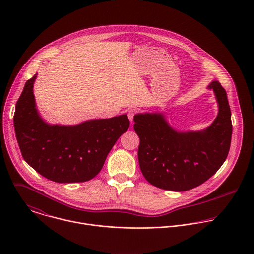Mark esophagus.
<instances>
[{
  "label": "esophagus",
  "instance_id": "esophagus-1",
  "mask_svg": "<svg viewBox=\"0 0 254 254\" xmlns=\"http://www.w3.org/2000/svg\"><path fill=\"white\" fill-rule=\"evenodd\" d=\"M137 114V111L136 110H130L129 112H128V114H127V116H128V119H129V121H130V123H131V125H132V123H133V118H134V116Z\"/></svg>",
  "mask_w": 254,
  "mask_h": 254
}]
</instances>
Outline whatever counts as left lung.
<instances>
[{"label": "left lung", "mask_w": 254, "mask_h": 254, "mask_svg": "<svg viewBox=\"0 0 254 254\" xmlns=\"http://www.w3.org/2000/svg\"><path fill=\"white\" fill-rule=\"evenodd\" d=\"M208 88L215 93L219 113L204 130L177 131L162 114L133 118L139 137V168L152 185L175 192L191 190L206 182L225 162L232 135L230 106L218 81H212Z\"/></svg>", "instance_id": "8db88e82"}]
</instances>
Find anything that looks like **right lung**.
Returning <instances> with one entry per match:
<instances>
[{
	"label": "right lung",
	"instance_id": "obj_1",
	"mask_svg": "<svg viewBox=\"0 0 254 254\" xmlns=\"http://www.w3.org/2000/svg\"><path fill=\"white\" fill-rule=\"evenodd\" d=\"M35 74L27 80L16 103L15 133L24 160L57 183H78L94 178L119 137L129 127L127 115L91 120L76 126L48 125L35 104Z\"/></svg>",
	"mask_w": 254,
	"mask_h": 254
}]
</instances>
